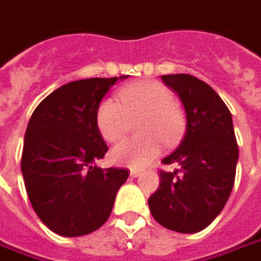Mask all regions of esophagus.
<instances>
[{
    "label": "esophagus",
    "mask_w": 261,
    "mask_h": 261,
    "mask_svg": "<svg viewBox=\"0 0 261 261\" xmlns=\"http://www.w3.org/2000/svg\"><path fill=\"white\" fill-rule=\"evenodd\" d=\"M141 173H142V171L138 170V168H130V175H132V177H138Z\"/></svg>",
    "instance_id": "34e87169"
}]
</instances>
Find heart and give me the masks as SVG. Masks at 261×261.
I'll return each mask as SVG.
<instances>
[{"instance_id": "obj_1", "label": "heart", "mask_w": 261, "mask_h": 261, "mask_svg": "<svg viewBox=\"0 0 261 261\" xmlns=\"http://www.w3.org/2000/svg\"><path fill=\"white\" fill-rule=\"evenodd\" d=\"M142 115L138 123L139 138H132L116 145L112 160L132 168L151 163L160 152L161 139L173 144L186 125L183 110L174 101L173 91L158 81H138L122 87L117 100L103 98L95 110V125L107 142L120 141L127 132L129 119Z\"/></svg>"}]
</instances>
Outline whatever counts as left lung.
<instances>
[{
  "label": "left lung",
  "instance_id": "1",
  "mask_svg": "<svg viewBox=\"0 0 261 261\" xmlns=\"http://www.w3.org/2000/svg\"><path fill=\"white\" fill-rule=\"evenodd\" d=\"M185 106L187 127L180 146L161 163L160 186L148 199L156 222L181 234L205 229L224 209L238 161L232 117L211 86L189 74L161 76Z\"/></svg>",
  "mask_w": 261,
  "mask_h": 261
}]
</instances>
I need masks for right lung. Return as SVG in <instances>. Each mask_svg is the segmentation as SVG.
I'll use <instances>...</instances> for the list:
<instances>
[{
	"mask_svg": "<svg viewBox=\"0 0 261 261\" xmlns=\"http://www.w3.org/2000/svg\"><path fill=\"white\" fill-rule=\"evenodd\" d=\"M117 80L68 83L42 100L29 120L21 154L25 192L40 221L58 236L98 229L129 177L123 168L94 166L109 149L95 125V110Z\"/></svg>",
	"mask_w": 261,
	"mask_h": 261,
	"instance_id": "add662e5",
	"label": "right lung"
}]
</instances>
